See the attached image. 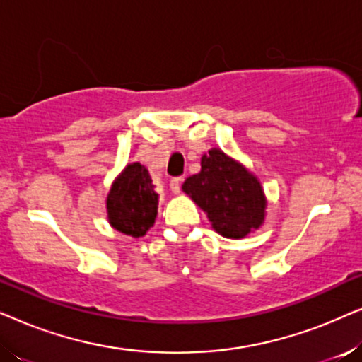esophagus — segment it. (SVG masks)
Here are the masks:
<instances>
[{"label":"esophagus","mask_w":362,"mask_h":362,"mask_svg":"<svg viewBox=\"0 0 362 362\" xmlns=\"http://www.w3.org/2000/svg\"><path fill=\"white\" fill-rule=\"evenodd\" d=\"M181 182H182L181 177H173V180L170 181V187L175 194H180L181 192Z\"/></svg>","instance_id":"esophagus-1"}]
</instances>
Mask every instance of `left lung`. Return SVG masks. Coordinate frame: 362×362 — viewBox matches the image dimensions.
<instances>
[{
	"label": "left lung",
	"mask_w": 362,
	"mask_h": 362,
	"mask_svg": "<svg viewBox=\"0 0 362 362\" xmlns=\"http://www.w3.org/2000/svg\"><path fill=\"white\" fill-rule=\"evenodd\" d=\"M182 191L224 237L240 239L264 222L265 197L260 182L221 150L202 156L201 173L187 177Z\"/></svg>",
	"instance_id": "1"
}]
</instances>
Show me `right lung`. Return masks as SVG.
Here are the masks:
<instances>
[{"mask_svg":"<svg viewBox=\"0 0 362 362\" xmlns=\"http://www.w3.org/2000/svg\"><path fill=\"white\" fill-rule=\"evenodd\" d=\"M156 206L158 194L148 170L140 163H133L117 177L108 192V221L118 232L141 237L155 222Z\"/></svg>","mask_w":362,"mask_h":362,"instance_id":"obj_1","label":"right lung"}]
</instances>
